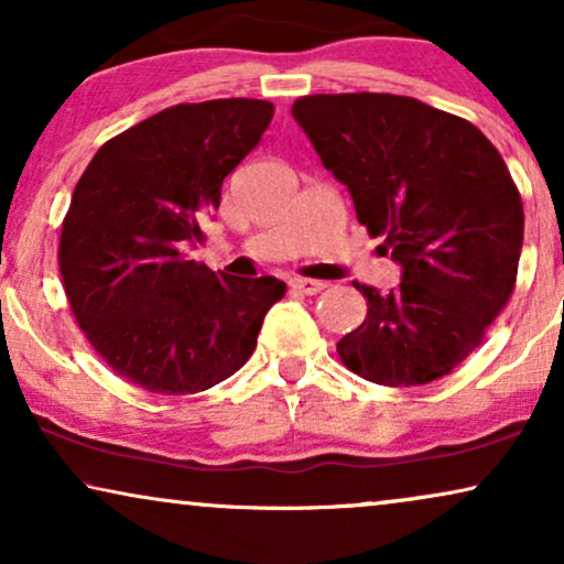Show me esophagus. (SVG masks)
<instances>
[{"instance_id": "34e87169", "label": "esophagus", "mask_w": 564, "mask_h": 564, "mask_svg": "<svg viewBox=\"0 0 564 564\" xmlns=\"http://www.w3.org/2000/svg\"><path fill=\"white\" fill-rule=\"evenodd\" d=\"M292 290H297L300 295H318L321 290H326V282H318V280H305V276H295V280L290 282Z\"/></svg>"}]
</instances>
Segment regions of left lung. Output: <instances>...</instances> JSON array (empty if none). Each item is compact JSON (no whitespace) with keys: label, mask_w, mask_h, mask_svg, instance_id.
Masks as SVG:
<instances>
[{"label":"left lung","mask_w":564,"mask_h":564,"mask_svg":"<svg viewBox=\"0 0 564 564\" xmlns=\"http://www.w3.org/2000/svg\"><path fill=\"white\" fill-rule=\"evenodd\" d=\"M323 166L351 192L357 220L403 267L384 292L357 284L367 318L338 341L344 367L413 388L459 367L513 295L523 205L496 145L413 97L354 91L295 99Z\"/></svg>","instance_id":"1"}]
</instances>
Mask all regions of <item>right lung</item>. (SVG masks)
<instances>
[{"label":"right lung","mask_w":564,"mask_h":564,"mask_svg":"<svg viewBox=\"0 0 564 564\" xmlns=\"http://www.w3.org/2000/svg\"><path fill=\"white\" fill-rule=\"evenodd\" d=\"M274 118L267 99L174 105L122 130L76 182L58 267L76 323L107 367L159 395H195L238 372L288 284L189 259L223 180Z\"/></svg>","instance_id":"obj_1"}]
</instances>
